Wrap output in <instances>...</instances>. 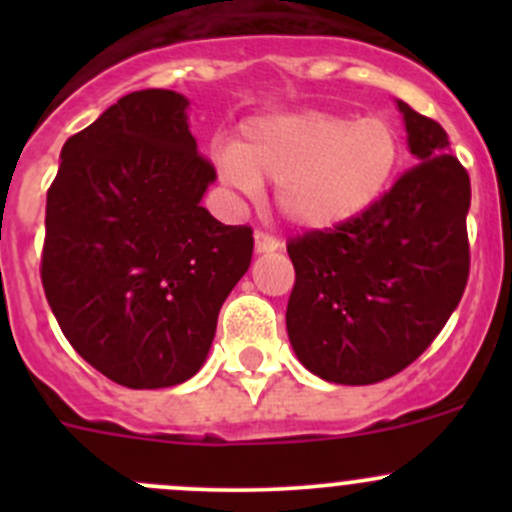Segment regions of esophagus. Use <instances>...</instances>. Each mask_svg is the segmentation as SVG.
<instances>
[{"label":"esophagus","mask_w":512,"mask_h":512,"mask_svg":"<svg viewBox=\"0 0 512 512\" xmlns=\"http://www.w3.org/2000/svg\"><path fill=\"white\" fill-rule=\"evenodd\" d=\"M280 247V240L265 230H255V250L257 252H275Z\"/></svg>","instance_id":"obj_1"}]
</instances>
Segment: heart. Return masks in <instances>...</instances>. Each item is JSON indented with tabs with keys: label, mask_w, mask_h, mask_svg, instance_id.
Segmentation results:
<instances>
[{
	"label": "heart",
	"mask_w": 512,
	"mask_h": 512,
	"mask_svg": "<svg viewBox=\"0 0 512 512\" xmlns=\"http://www.w3.org/2000/svg\"><path fill=\"white\" fill-rule=\"evenodd\" d=\"M401 138L381 116L322 111L255 118L232 151L220 153L227 188L255 195L277 185V205L302 230H334L369 213L394 183Z\"/></svg>",
	"instance_id": "b5f03b06"
}]
</instances>
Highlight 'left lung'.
<instances>
[{
    "mask_svg": "<svg viewBox=\"0 0 512 512\" xmlns=\"http://www.w3.org/2000/svg\"><path fill=\"white\" fill-rule=\"evenodd\" d=\"M418 165L352 223L289 237L287 334L297 359L334 384L404 371L431 347L471 272V178L433 118L399 101Z\"/></svg>",
    "mask_w": 512,
    "mask_h": 512,
    "instance_id": "left-lung-1",
    "label": "left lung"
}]
</instances>
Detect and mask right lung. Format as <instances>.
I'll list each match as a JSON object with an SVG mask.
<instances>
[{
    "label": "right lung",
    "instance_id": "add662e5",
    "mask_svg": "<svg viewBox=\"0 0 512 512\" xmlns=\"http://www.w3.org/2000/svg\"><path fill=\"white\" fill-rule=\"evenodd\" d=\"M165 89L118 98L61 148L46 193L41 285L61 332L128 389L183 384L252 260V227L200 205L218 178Z\"/></svg>",
    "mask_w": 512,
    "mask_h": 512
}]
</instances>
